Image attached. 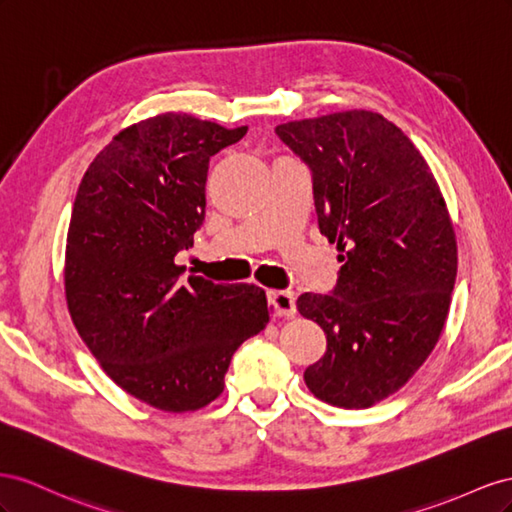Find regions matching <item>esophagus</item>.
Listing matches in <instances>:
<instances>
[{"label": "esophagus", "instance_id": "34e87169", "mask_svg": "<svg viewBox=\"0 0 512 512\" xmlns=\"http://www.w3.org/2000/svg\"><path fill=\"white\" fill-rule=\"evenodd\" d=\"M270 304L274 306V313L279 317L296 315V296L291 291H270Z\"/></svg>", "mask_w": 512, "mask_h": 512}]
</instances>
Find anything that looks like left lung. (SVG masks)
<instances>
[{
    "mask_svg": "<svg viewBox=\"0 0 512 512\" xmlns=\"http://www.w3.org/2000/svg\"><path fill=\"white\" fill-rule=\"evenodd\" d=\"M274 130L309 165L319 231L343 253L332 294L298 298L328 341L304 382L334 407H371L410 382L444 330L457 279L446 201L384 115L352 109Z\"/></svg>",
    "mask_w": 512,
    "mask_h": 512,
    "instance_id": "obj_1",
    "label": "left lung"
}]
</instances>
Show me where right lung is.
I'll return each mask as SVG.
<instances>
[{
	"instance_id": "add662e5",
	"label": "right lung",
	"mask_w": 512,
	"mask_h": 512,
	"mask_svg": "<svg viewBox=\"0 0 512 512\" xmlns=\"http://www.w3.org/2000/svg\"><path fill=\"white\" fill-rule=\"evenodd\" d=\"M246 130L160 113L120 130L79 184L64 266L72 324L102 371L156 410L221 397L231 356L270 321L261 287L184 279L175 264L206 216L210 156Z\"/></svg>"
}]
</instances>
